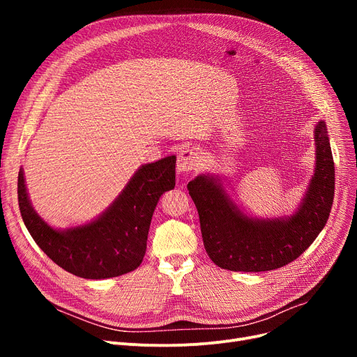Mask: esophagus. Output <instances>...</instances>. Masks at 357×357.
Returning a JSON list of instances; mask_svg holds the SVG:
<instances>
[{
  "label": "esophagus",
  "instance_id": "esophagus-1",
  "mask_svg": "<svg viewBox=\"0 0 357 357\" xmlns=\"http://www.w3.org/2000/svg\"><path fill=\"white\" fill-rule=\"evenodd\" d=\"M199 165V153L195 149H183L182 152L178 156V163H176V171L179 174L182 172H191L195 171Z\"/></svg>",
  "mask_w": 357,
  "mask_h": 357
}]
</instances>
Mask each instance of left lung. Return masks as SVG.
<instances>
[{
  "mask_svg": "<svg viewBox=\"0 0 357 357\" xmlns=\"http://www.w3.org/2000/svg\"><path fill=\"white\" fill-rule=\"evenodd\" d=\"M315 169L301 205L289 217L250 218L224 190L218 176L188 183L199 215L204 248L222 269L265 272L301 256L324 229L334 198V162L324 121L315 126Z\"/></svg>",
  "mask_w": 357,
  "mask_h": 357,
  "instance_id": "obj_1",
  "label": "left lung"
}]
</instances>
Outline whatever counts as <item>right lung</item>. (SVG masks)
<instances>
[{
  "label": "right lung",
  "mask_w": 357,
  "mask_h": 357,
  "mask_svg": "<svg viewBox=\"0 0 357 357\" xmlns=\"http://www.w3.org/2000/svg\"><path fill=\"white\" fill-rule=\"evenodd\" d=\"M176 158L140 166L105 213L85 226L56 230L31 207L18 172V207L33 240L58 266L85 279H105L140 266L159 198L175 188Z\"/></svg>",
  "instance_id": "1"
}]
</instances>
